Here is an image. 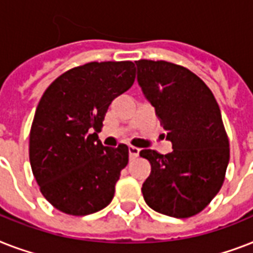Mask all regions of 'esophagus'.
<instances>
[{
    "mask_svg": "<svg viewBox=\"0 0 253 253\" xmlns=\"http://www.w3.org/2000/svg\"><path fill=\"white\" fill-rule=\"evenodd\" d=\"M139 152H140V150H139V148H136V147H134V146L128 147V155H130L131 160H134V159L138 158Z\"/></svg>",
    "mask_w": 253,
    "mask_h": 253,
    "instance_id": "34e87169",
    "label": "esophagus"
}]
</instances>
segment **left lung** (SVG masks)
<instances>
[{"label":"left lung","mask_w":253,"mask_h":253,"mask_svg":"<svg viewBox=\"0 0 253 253\" xmlns=\"http://www.w3.org/2000/svg\"><path fill=\"white\" fill-rule=\"evenodd\" d=\"M138 83L172 142V152L142 150L151 164L143 182L155 211L189 218L208 206L223 185L230 143L215 97L185 67L164 60L135 61Z\"/></svg>","instance_id":"left-lung-1"}]
</instances>
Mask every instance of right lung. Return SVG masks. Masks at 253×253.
Returning <instances> with one entry per match:
<instances>
[{"instance_id": "1", "label": "right lung", "mask_w": 253, "mask_h": 253, "mask_svg": "<svg viewBox=\"0 0 253 253\" xmlns=\"http://www.w3.org/2000/svg\"><path fill=\"white\" fill-rule=\"evenodd\" d=\"M132 61H91L59 76L42 95L30 130V164L44 198L69 215L110 204L128 147H103L97 132L113 99L135 81Z\"/></svg>"}]
</instances>
